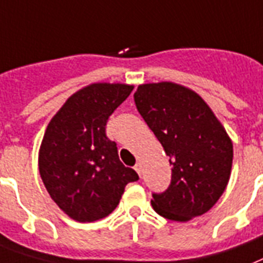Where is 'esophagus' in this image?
Here are the masks:
<instances>
[{
    "mask_svg": "<svg viewBox=\"0 0 263 263\" xmlns=\"http://www.w3.org/2000/svg\"><path fill=\"white\" fill-rule=\"evenodd\" d=\"M135 170H136V173H138L139 176H142V165H140V163H136Z\"/></svg>",
    "mask_w": 263,
    "mask_h": 263,
    "instance_id": "34e87169",
    "label": "esophagus"
}]
</instances>
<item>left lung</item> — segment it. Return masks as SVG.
<instances>
[{
	"label": "left lung",
	"instance_id": "left-lung-1",
	"mask_svg": "<svg viewBox=\"0 0 263 263\" xmlns=\"http://www.w3.org/2000/svg\"><path fill=\"white\" fill-rule=\"evenodd\" d=\"M135 105L170 157L172 181L153 193V208L168 220L187 221L208 212L231 174V139L197 93L172 82L140 85Z\"/></svg>",
	"mask_w": 263,
	"mask_h": 263
}]
</instances>
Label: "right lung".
Instances as JSON below:
<instances>
[{
    "label": "right lung",
    "instance_id": "1",
    "mask_svg": "<svg viewBox=\"0 0 263 263\" xmlns=\"http://www.w3.org/2000/svg\"><path fill=\"white\" fill-rule=\"evenodd\" d=\"M124 83H93L65 102L47 127L39 153L43 183L57 205L81 223L108 216L138 173L119 159L108 119L131 95Z\"/></svg>",
    "mask_w": 263,
    "mask_h": 263
}]
</instances>
